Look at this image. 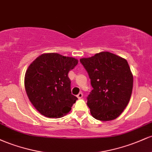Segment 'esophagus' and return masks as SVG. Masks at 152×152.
Here are the masks:
<instances>
[{"label":"esophagus","instance_id":"34e87169","mask_svg":"<svg viewBox=\"0 0 152 152\" xmlns=\"http://www.w3.org/2000/svg\"><path fill=\"white\" fill-rule=\"evenodd\" d=\"M77 97L78 99H81L82 97H83V93H82V92H80V93L77 95Z\"/></svg>","mask_w":152,"mask_h":152}]
</instances>
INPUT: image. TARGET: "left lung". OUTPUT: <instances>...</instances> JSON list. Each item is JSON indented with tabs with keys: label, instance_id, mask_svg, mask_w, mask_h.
Segmentation results:
<instances>
[{
	"label": "left lung",
	"instance_id": "1",
	"mask_svg": "<svg viewBox=\"0 0 152 152\" xmlns=\"http://www.w3.org/2000/svg\"><path fill=\"white\" fill-rule=\"evenodd\" d=\"M94 89L87 97L91 114L100 121H111L123 112L133 89V74L125 58L107 51L80 59Z\"/></svg>",
	"mask_w": 152,
	"mask_h": 152
}]
</instances>
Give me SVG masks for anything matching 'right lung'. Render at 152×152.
<instances>
[{"label": "right lung", "mask_w": 152, "mask_h": 152, "mask_svg": "<svg viewBox=\"0 0 152 152\" xmlns=\"http://www.w3.org/2000/svg\"><path fill=\"white\" fill-rule=\"evenodd\" d=\"M78 63L73 57L48 53L41 54L28 67L25 89L40 114L48 118H61L71 111L78 98L71 94L68 74Z\"/></svg>", "instance_id": "obj_1"}]
</instances>
